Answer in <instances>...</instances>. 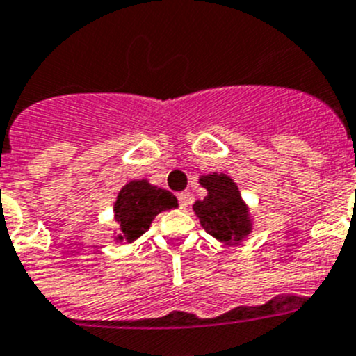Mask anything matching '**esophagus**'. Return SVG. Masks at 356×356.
Instances as JSON below:
<instances>
[{
    "label": "esophagus",
    "instance_id": "obj_1",
    "mask_svg": "<svg viewBox=\"0 0 356 356\" xmlns=\"http://www.w3.org/2000/svg\"><path fill=\"white\" fill-rule=\"evenodd\" d=\"M177 198H179V205H181V209H188L189 203H191V195H189L188 191H182L179 193Z\"/></svg>",
    "mask_w": 356,
    "mask_h": 356
}]
</instances>
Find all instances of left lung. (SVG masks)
<instances>
[{
	"instance_id": "1",
	"label": "left lung",
	"mask_w": 356,
	"mask_h": 356,
	"mask_svg": "<svg viewBox=\"0 0 356 356\" xmlns=\"http://www.w3.org/2000/svg\"><path fill=\"white\" fill-rule=\"evenodd\" d=\"M200 184L207 196L193 203V212L203 229L224 245H236L250 236L254 220L236 182L227 174L213 172L202 175Z\"/></svg>"
}]
</instances>
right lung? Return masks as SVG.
I'll list each match as a JSON object with an SVG mask.
<instances>
[{
    "mask_svg": "<svg viewBox=\"0 0 356 356\" xmlns=\"http://www.w3.org/2000/svg\"><path fill=\"white\" fill-rule=\"evenodd\" d=\"M177 207V198L170 191L151 184L147 179L127 182L120 189L113 209L115 220L120 226V233H115V241L134 243L149 229L158 213Z\"/></svg>",
    "mask_w": 356,
    "mask_h": 356,
    "instance_id": "1",
    "label": "right lung"
}]
</instances>
